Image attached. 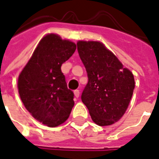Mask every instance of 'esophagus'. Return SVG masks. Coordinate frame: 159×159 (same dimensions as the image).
<instances>
[{
	"label": "esophagus",
	"instance_id": "1",
	"mask_svg": "<svg viewBox=\"0 0 159 159\" xmlns=\"http://www.w3.org/2000/svg\"><path fill=\"white\" fill-rule=\"evenodd\" d=\"M74 95H75V98H79V96H80V91H79V90H78V89L75 90V91H74Z\"/></svg>",
	"mask_w": 159,
	"mask_h": 159
}]
</instances>
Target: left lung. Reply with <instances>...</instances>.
<instances>
[{
    "instance_id": "1",
    "label": "left lung",
    "mask_w": 159,
    "mask_h": 159,
    "mask_svg": "<svg viewBox=\"0 0 159 159\" xmlns=\"http://www.w3.org/2000/svg\"><path fill=\"white\" fill-rule=\"evenodd\" d=\"M76 44L89 78L82 101L95 124L113 125L129 106L135 88L133 74L101 42L78 41Z\"/></svg>"
}]
</instances>
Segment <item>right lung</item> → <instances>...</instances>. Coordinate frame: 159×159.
I'll list each match as a JSON object with an SVG mask.
<instances>
[{
    "mask_svg": "<svg viewBox=\"0 0 159 159\" xmlns=\"http://www.w3.org/2000/svg\"><path fill=\"white\" fill-rule=\"evenodd\" d=\"M75 48L70 40L47 34L18 76V92L27 111L49 127L63 124L74 106V94L67 88L61 67Z\"/></svg>",
    "mask_w": 159,
    "mask_h": 159,
    "instance_id": "right-lung-1",
    "label": "right lung"
}]
</instances>
